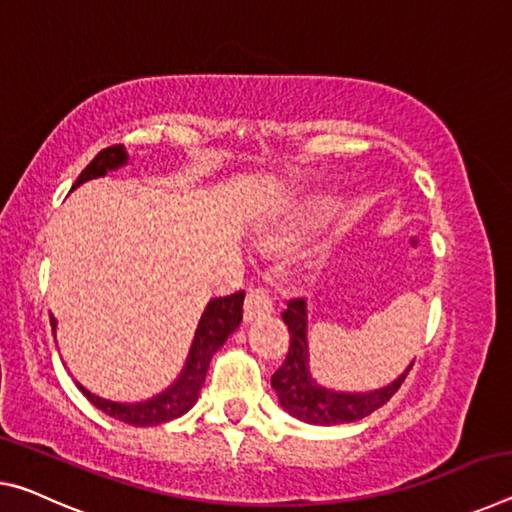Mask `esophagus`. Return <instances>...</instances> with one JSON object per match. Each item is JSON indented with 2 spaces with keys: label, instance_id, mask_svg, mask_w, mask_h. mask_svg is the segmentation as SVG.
I'll use <instances>...</instances> for the list:
<instances>
[{
  "label": "esophagus",
  "instance_id": "esophagus-1",
  "mask_svg": "<svg viewBox=\"0 0 512 512\" xmlns=\"http://www.w3.org/2000/svg\"><path fill=\"white\" fill-rule=\"evenodd\" d=\"M273 312V298L264 289H248L246 303H243V319L255 321L259 316Z\"/></svg>",
  "mask_w": 512,
  "mask_h": 512
}]
</instances>
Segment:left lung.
Listing matches in <instances>:
<instances>
[{
    "label": "left lung",
    "instance_id": "left-lung-1",
    "mask_svg": "<svg viewBox=\"0 0 512 512\" xmlns=\"http://www.w3.org/2000/svg\"><path fill=\"white\" fill-rule=\"evenodd\" d=\"M282 321L289 328V353L282 367L271 376V387L278 394L280 405L289 415L305 421V424L335 426L348 424L369 417L373 410L385 405L399 392L401 383L412 369V362L394 383L373 389V392H335L316 385L307 369V310L303 298H291L287 310L282 312Z\"/></svg>",
    "mask_w": 512,
    "mask_h": 512
}]
</instances>
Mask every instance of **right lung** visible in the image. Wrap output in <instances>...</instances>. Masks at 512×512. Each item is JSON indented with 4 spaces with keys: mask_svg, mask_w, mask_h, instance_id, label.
Returning a JSON list of instances; mask_svg holds the SVG:
<instances>
[{
    "mask_svg": "<svg viewBox=\"0 0 512 512\" xmlns=\"http://www.w3.org/2000/svg\"><path fill=\"white\" fill-rule=\"evenodd\" d=\"M123 164H127L125 145H111V148H104L91 161V164L81 170V175L77 177V182L72 184V189H77L79 184L93 180V177L107 175V170L120 168ZM243 296H246L243 291H234L230 296L209 300L205 314L200 316L196 339H193L189 358H186L180 378H177L166 392H161L157 396H152L150 401H141V403H116V401L100 399V396L91 394L86 387H81L77 383L81 394H84L95 408H100L104 415H109L118 421H125V424H132V426H159V424H166L170 419L182 417L184 412H189L198 401V394L202 385H205V376H207L209 362H212V355L225 344V339L239 328V323L243 319ZM50 323L54 332L56 319L52 314H50Z\"/></svg>",
    "mask_w": 512,
    "mask_h": 512,
    "instance_id": "right-lung-1",
    "label": "right lung"
}]
</instances>
